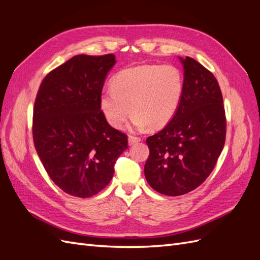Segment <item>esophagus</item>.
Returning <instances> with one entry per match:
<instances>
[{"label": "esophagus", "mask_w": 260, "mask_h": 260, "mask_svg": "<svg viewBox=\"0 0 260 260\" xmlns=\"http://www.w3.org/2000/svg\"><path fill=\"white\" fill-rule=\"evenodd\" d=\"M141 141V139L140 138H138V137H133V136H129V138H128V143H129V145H133V144H137V143H139Z\"/></svg>", "instance_id": "obj_1"}]
</instances>
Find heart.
Listing matches in <instances>:
<instances>
[{
  "label": "heart",
  "mask_w": 260,
  "mask_h": 260,
  "mask_svg": "<svg viewBox=\"0 0 260 260\" xmlns=\"http://www.w3.org/2000/svg\"><path fill=\"white\" fill-rule=\"evenodd\" d=\"M183 91V76L176 66H137L114 77L112 86L100 94V108L113 128L122 127L131 109L136 128L160 129L175 117Z\"/></svg>",
  "instance_id": "1"
}]
</instances>
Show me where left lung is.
Listing matches in <instances>:
<instances>
[{
	"instance_id": "obj_1",
	"label": "left lung",
	"mask_w": 260,
	"mask_h": 260,
	"mask_svg": "<svg viewBox=\"0 0 260 260\" xmlns=\"http://www.w3.org/2000/svg\"><path fill=\"white\" fill-rule=\"evenodd\" d=\"M179 59L184 72L180 106L162 130L146 139V181L168 196L200 186L214 169L225 141L223 100L215 76L191 57Z\"/></svg>"
}]
</instances>
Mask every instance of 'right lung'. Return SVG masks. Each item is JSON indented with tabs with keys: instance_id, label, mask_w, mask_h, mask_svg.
<instances>
[{
	"instance_id": "add662e5",
	"label": "right lung",
	"mask_w": 260,
	"mask_h": 260,
	"mask_svg": "<svg viewBox=\"0 0 260 260\" xmlns=\"http://www.w3.org/2000/svg\"><path fill=\"white\" fill-rule=\"evenodd\" d=\"M114 54L76 55L46 76L34 108L36 151L53 182L76 198H91L111 182L124 133L106 121L100 94Z\"/></svg>"
}]
</instances>
